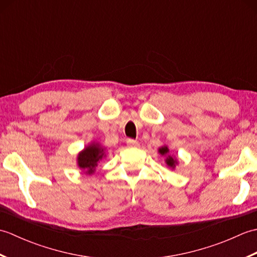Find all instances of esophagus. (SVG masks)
<instances>
[{
  "instance_id": "34e87169",
  "label": "esophagus",
  "mask_w": 257,
  "mask_h": 257,
  "mask_svg": "<svg viewBox=\"0 0 257 257\" xmlns=\"http://www.w3.org/2000/svg\"><path fill=\"white\" fill-rule=\"evenodd\" d=\"M127 145H128V147H132V148H137V147L139 146L138 141L137 140H134V139H128L127 140Z\"/></svg>"
}]
</instances>
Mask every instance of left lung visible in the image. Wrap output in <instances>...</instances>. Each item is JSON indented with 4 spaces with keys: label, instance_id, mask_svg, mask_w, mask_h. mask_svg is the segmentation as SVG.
Segmentation results:
<instances>
[{
    "label": "left lung",
    "instance_id": "8db88e82",
    "mask_svg": "<svg viewBox=\"0 0 257 257\" xmlns=\"http://www.w3.org/2000/svg\"><path fill=\"white\" fill-rule=\"evenodd\" d=\"M159 152H160L162 156H167V159H166L167 165L170 167V168L174 169V167H176V165L178 163V160L176 159V158H173L172 156H169L168 155L169 154V148H168V147L167 146L161 147V148L159 149Z\"/></svg>",
    "mask_w": 257,
    "mask_h": 257
}]
</instances>
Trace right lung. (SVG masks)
I'll return each mask as SVG.
<instances>
[{"label": "right lung", "instance_id": "right-lung-1", "mask_svg": "<svg viewBox=\"0 0 257 257\" xmlns=\"http://www.w3.org/2000/svg\"><path fill=\"white\" fill-rule=\"evenodd\" d=\"M103 156H105V149L99 144H91L78 154V167L81 170H86L87 174L94 173L97 163L102 159Z\"/></svg>", "mask_w": 257, "mask_h": 257}]
</instances>
